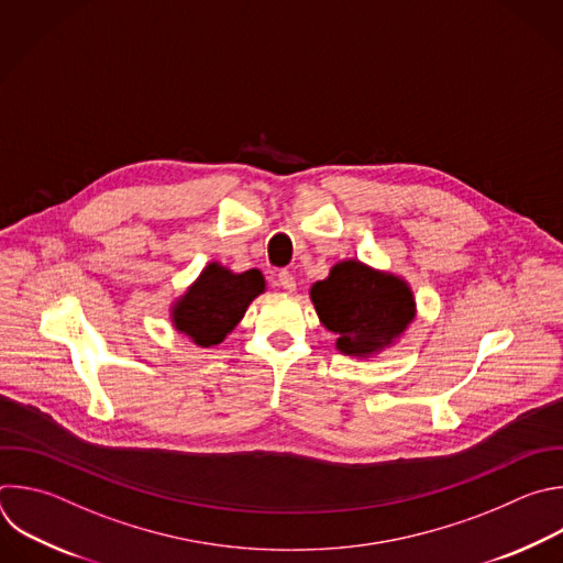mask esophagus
I'll return each instance as SVG.
<instances>
[{
  "label": "esophagus",
  "instance_id": "34e87169",
  "mask_svg": "<svg viewBox=\"0 0 563 563\" xmlns=\"http://www.w3.org/2000/svg\"><path fill=\"white\" fill-rule=\"evenodd\" d=\"M278 285H280L283 289H287V291H294V289H296V278H294V274L280 272V274H278Z\"/></svg>",
  "mask_w": 563,
  "mask_h": 563
}]
</instances>
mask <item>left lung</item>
<instances>
[{
    "label": "left lung",
    "mask_w": 563,
    "mask_h": 563,
    "mask_svg": "<svg viewBox=\"0 0 563 563\" xmlns=\"http://www.w3.org/2000/svg\"><path fill=\"white\" fill-rule=\"evenodd\" d=\"M309 298L320 322L333 331L335 349L349 357H373L400 342L418 316L411 285L357 258L338 261Z\"/></svg>",
    "instance_id": "left-lung-1"
}]
</instances>
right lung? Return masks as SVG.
I'll use <instances>...</instances> for the list:
<instances>
[{
  "label": "right lung",
  "mask_w": 563,
  "mask_h": 563,
  "mask_svg": "<svg viewBox=\"0 0 563 563\" xmlns=\"http://www.w3.org/2000/svg\"><path fill=\"white\" fill-rule=\"evenodd\" d=\"M265 291V276L258 269L232 272L219 261L203 267L199 278L172 305V327L197 346L221 344L243 320L254 298Z\"/></svg>",
  "instance_id": "right-lung-1"
}]
</instances>
